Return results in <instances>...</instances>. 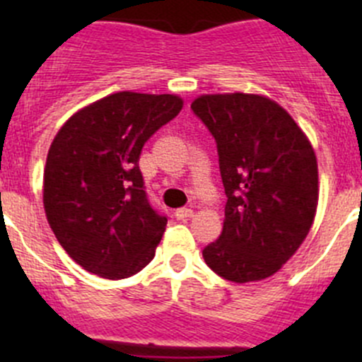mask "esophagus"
I'll return each instance as SVG.
<instances>
[{
	"instance_id": "1",
	"label": "esophagus",
	"mask_w": 362,
	"mask_h": 362,
	"mask_svg": "<svg viewBox=\"0 0 362 362\" xmlns=\"http://www.w3.org/2000/svg\"><path fill=\"white\" fill-rule=\"evenodd\" d=\"M175 215H177V218H187L194 215V210H191V208H178V210H175Z\"/></svg>"
}]
</instances>
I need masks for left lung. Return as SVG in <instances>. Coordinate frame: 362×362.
<instances>
[{
	"mask_svg": "<svg viewBox=\"0 0 362 362\" xmlns=\"http://www.w3.org/2000/svg\"><path fill=\"white\" fill-rule=\"evenodd\" d=\"M191 108L217 141L228 196L224 228L203 249L204 262L235 284L268 279L315 218V151L289 112L261 94H202Z\"/></svg>",
	"mask_w": 362,
	"mask_h": 362,
	"instance_id": "left-lung-1",
	"label": "left lung"
}]
</instances>
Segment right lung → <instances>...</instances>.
Listing matches in <instances>:
<instances>
[{
	"mask_svg": "<svg viewBox=\"0 0 362 362\" xmlns=\"http://www.w3.org/2000/svg\"><path fill=\"white\" fill-rule=\"evenodd\" d=\"M182 107L177 94L122 90L80 108L57 131L43 208L57 242L89 273L127 279L154 259L168 218L148 204L138 159Z\"/></svg>",
	"mask_w": 362,
	"mask_h": 362,
	"instance_id": "1",
	"label": "right lung"
}]
</instances>
